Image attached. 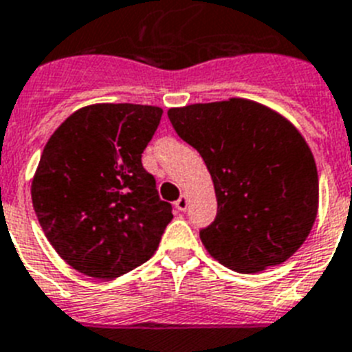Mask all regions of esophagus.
<instances>
[{
	"label": "esophagus",
	"mask_w": 352,
	"mask_h": 352,
	"mask_svg": "<svg viewBox=\"0 0 352 352\" xmlns=\"http://www.w3.org/2000/svg\"><path fill=\"white\" fill-rule=\"evenodd\" d=\"M174 207L178 208L179 212H185V210H187V207H188V199H187V196H182V197H179L178 201L174 203Z\"/></svg>",
	"instance_id": "esophagus-1"
}]
</instances>
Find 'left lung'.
<instances>
[{
  "label": "left lung",
  "mask_w": 352,
  "mask_h": 352,
  "mask_svg": "<svg viewBox=\"0 0 352 352\" xmlns=\"http://www.w3.org/2000/svg\"><path fill=\"white\" fill-rule=\"evenodd\" d=\"M167 115L214 182L217 216L199 232L208 254L239 274L289 259L318 214L316 164L297 127L272 107L237 97L170 107Z\"/></svg>",
  "instance_id": "8db88e82"
}]
</instances>
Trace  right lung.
I'll return each mask as SVG.
<instances>
[{"label": "right lung", "instance_id": "1", "mask_svg": "<svg viewBox=\"0 0 352 352\" xmlns=\"http://www.w3.org/2000/svg\"><path fill=\"white\" fill-rule=\"evenodd\" d=\"M164 109L91 104L72 113L46 142L32 205L63 261L95 278H117L149 261L173 219L142 165Z\"/></svg>", "mask_w": 352, "mask_h": 352}]
</instances>
